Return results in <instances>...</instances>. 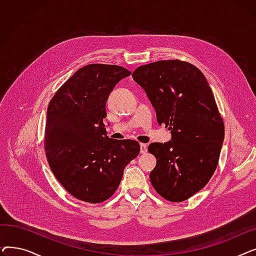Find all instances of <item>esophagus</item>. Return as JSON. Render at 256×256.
I'll return each instance as SVG.
<instances>
[{"label":"esophagus","instance_id":"obj_1","mask_svg":"<svg viewBox=\"0 0 256 256\" xmlns=\"http://www.w3.org/2000/svg\"><path fill=\"white\" fill-rule=\"evenodd\" d=\"M147 152V145L144 143L140 144V154H146Z\"/></svg>","mask_w":256,"mask_h":256}]
</instances>
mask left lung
Returning <instances> with one entry per match:
<instances>
[{
  "mask_svg": "<svg viewBox=\"0 0 256 256\" xmlns=\"http://www.w3.org/2000/svg\"><path fill=\"white\" fill-rule=\"evenodd\" d=\"M134 80L146 92L158 124L171 141L152 143L156 158L150 178L168 201L182 202L200 191L216 170L224 140V122L204 74L191 63L163 60L139 66Z\"/></svg>",
  "mask_w": 256,
  "mask_h": 256,
  "instance_id": "8db88e82",
  "label": "left lung"
}]
</instances>
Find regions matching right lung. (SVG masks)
Returning a JSON list of instances; mask_svg holds the SVG:
<instances>
[{
    "label": "right lung",
    "mask_w": 256,
    "mask_h": 256,
    "mask_svg": "<svg viewBox=\"0 0 256 256\" xmlns=\"http://www.w3.org/2000/svg\"><path fill=\"white\" fill-rule=\"evenodd\" d=\"M130 74L118 65H86L58 89L48 106L44 148L48 165L64 189L85 202L109 199L126 166L140 152L137 141L108 137L104 124L108 98Z\"/></svg>",
    "instance_id": "obj_1"
}]
</instances>
